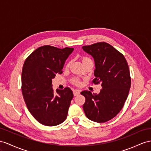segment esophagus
I'll use <instances>...</instances> for the list:
<instances>
[{"mask_svg": "<svg viewBox=\"0 0 151 151\" xmlns=\"http://www.w3.org/2000/svg\"><path fill=\"white\" fill-rule=\"evenodd\" d=\"M80 90L75 89V90L73 91V95H74L75 96H77V95L80 94Z\"/></svg>", "mask_w": 151, "mask_h": 151, "instance_id": "obj_1", "label": "esophagus"}]
</instances>
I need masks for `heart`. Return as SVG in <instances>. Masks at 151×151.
I'll return each instance as SVG.
<instances>
[{"label":"heart","instance_id":"heart-1","mask_svg":"<svg viewBox=\"0 0 151 151\" xmlns=\"http://www.w3.org/2000/svg\"><path fill=\"white\" fill-rule=\"evenodd\" d=\"M81 60H82V63H84L85 61H86L87 60H89V59H88V58H87V57H83L82 58V59H81ZM66 66L67 67L69 66V63H68L67 64ZM73 83H74L75 84H79L80 83V81L78 79H74V80H73Z\"/></svg>","mask_w":151,"mask_h":151}]
</instances>
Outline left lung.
<instances>
[{"label": "left lung", "mask_w": 151, "mask_h": 151, "mask_svg": "<svg viewBox=\"0 0 151 151\" xmlns=\"http://www.w3.org/2000/svg\"><path fill=\"white\" fill-rule=\"evenodd\" d=\"M83 51L94 60L95 78L93 82L101 83L99 94L83 91L86 102L83 109L86 117L96 122H105L121 110L129 94L131 77L125 57L112 46L100 42L83 46Z\"/></svg>", "instance_id": "1"}]
</instances>
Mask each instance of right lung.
<instances>
[{"label":"right lung","instance_id":"add662e5","mask_svg":"<svg viewBox=\"0 0 151 151\" xmlns=\"http://www.w3.org/2000/svg\"><path fill=\"white\" fill-rule=\"evenodd\" d=\"M74 48H57L45 45L37 48L25 61L22 73L23 97L30 113L45 126L63 122L73 98L66 87L54 93L52 79L61 74L65 60Z\"/></svg>","mask_w":151,"mask_h":151}]
</instances>
